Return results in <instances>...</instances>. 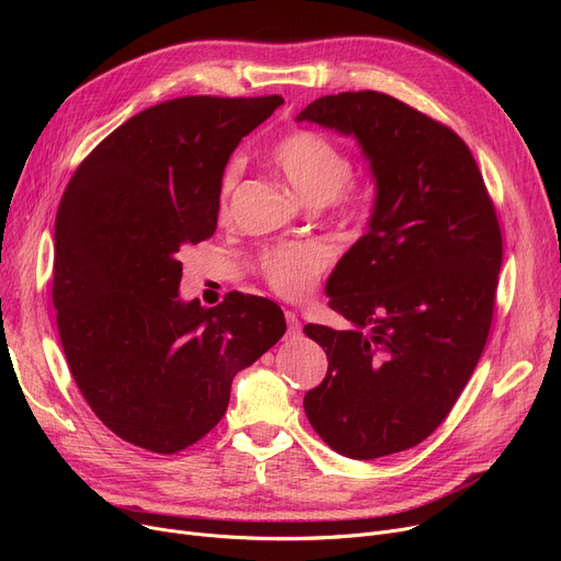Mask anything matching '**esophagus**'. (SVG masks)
Wrapping results in <instances>:
<instances>
[{"mask_svg":"<svg viewBox=\"0 0 561 561\" xmlns=\"http://www.w3.org/2000/svg\"><path fill=\"white\" fill-rule=\"evenodd\" d=\"M286 336L288 339H296V336H300V332H302V325H300V320H298V316L293 313V311H286Z\"/></svg>","mask_w":561,"mask_h":561,"instance_id":"34e87169","label":"esophagus"}]
</instances>
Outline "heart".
Masks as SVG:
<instances>
[{"label": "heart", "mask_w": 561, "mask_h": 561, "mask_svg": "<svg viewBox=\"0 0 561 561\" xmlns=\"http://www.w3.org/2000/svg\"><path fill=\"white\" fill-rule=\"evenodd\" d=\"M273 161L284 180L311 204H334V209L357 220L366 211V193L350 184L352 163L341 147L313 129H296L273 147ZM241 163L231 161L220 176V214L229 211L231 195L239 186ZM330 252L320 243L277 245L259 256V273L268 286L288 300L305 298L320 273L328 268Z\"/></svg>", "instance_id": "heart-1"}]
</instances>
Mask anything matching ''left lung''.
<instances>
[{
	"label": "left lung",
	"instance_id": "8db88e82",
	"mask_svg": "<svg viewBox=\"0 0 561 561\" xmlns=\"http://www.w3.org/2000/svg\"><path fill=\"white\" fill-rule=\"evenodd\" d=\"M296 121L355 136L377 186L368 231L325 286L355 328H305L330 362L305 414L350 459L402 453L444 423L486 345L503 263L493 202L468 145L391 95H325Z\"/></svg>",
	"mask_w": 561,
	"mask_h": 561
}]
</instances>
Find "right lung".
Returning <instances> with one entry per match:
<instances>
[{
  "label": "right lung",
  "mask_w": 561,
  "mask_h": 561,
  "mask_svg": "<svg viewBox=\"0 0 561 561\" xmlns=\"http://www.w3.org/2000/svg\"><path fill=\"white\" fill-rule=\"evenodd\" d=\"M284 100L188 95L136 113L75 170L54 225L56 325L95 416L174 455L225 416L233 375L286 332L265 298H180L182 252L211 239L220 176Z\"/></svg>",
  "instance_id": "add662e5"
}]
</instances>
